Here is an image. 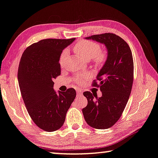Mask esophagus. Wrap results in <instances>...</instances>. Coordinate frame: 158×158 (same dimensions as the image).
<instances>
[{
	"label": "esophagus",
	"mask_w": 158,
	"mask_h": 158,
	"mask_svg": "<svg viewBox=\"0 0 158 158\" xmlns=\"http://www.w3.org/2000/svg\"><path fill=\"white\" fill-rule=\"evenodd\" d=\"M77 96H81L82 91L81 90V89H77Z\"/></svg>",
	"instance_id": "esophagus-1"
}]
</instances>
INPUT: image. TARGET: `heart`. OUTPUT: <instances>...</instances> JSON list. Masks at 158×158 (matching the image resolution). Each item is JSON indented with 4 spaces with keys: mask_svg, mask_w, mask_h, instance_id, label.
<instances>
[{
    "mask_svg": "<svg viewBox=\"0 0 158 158\" xmlns=\"http://www.w3.org/2000/svg\"><path fill=\"white\" fill-rule=\"evenodd\" d=\"M74 52L80 57L85 60L92 59L93 62L96 66H102L104 64L107 60V54L104 51L101 50L100 44L97 42L90 40H82L79 42L74 45ZM67 56V51L64 50L61 54L60 57V64L62 65L64 59ZM89 77V74H82L75 78L77 83H83L84 81Z\"/></svg>",
    "mask_w": 158,
    "mask_h": 158,
    "instance_id": "heart-1",
    "label": "heart"
}]
</instances>
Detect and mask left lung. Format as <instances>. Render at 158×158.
Wrapping results in <instances>:
<instances>
[{"instance_id":"obj_1","label":"left lung","mask_w":158,"mask_h":158,"mask_svg":"<svg viewBox=\"0 0 158 158\" xmlns=\"http://www.w3.org/2000/svg\"><path fill=\"white\" fill-rule=\"evenodd\" d=\"M92 39L104 44L108 49L106 62L92 86L100 88L102 96L84 92L88 104L82 109L87 124L96 129L112 127L121 118L128 103L133 83V55L128 43L114 33L94 35Z\"/></svg>"}]
</instances>
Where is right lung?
Wrapping results in <instances>:
<instances>
[{
  "mask_svg": "<svg viewBox=\"0 0 158 158\" xmlns=\"http://www.w3.org/2000/svg\"><path fill=\"white\" fill-rule=\"evenodd\" d=\"M74 40H42L27 47L21 56L18 72L21 95L30 118L43 131H55L63 126L76 97L73 88L59 94L53 89V80L61 74V54Z\"/></svg>",
  "mask_w": 158,
  "mask_h": 158,
  "instance_id": "obj_1",
  "label": "right lung"
}]
</instances>
